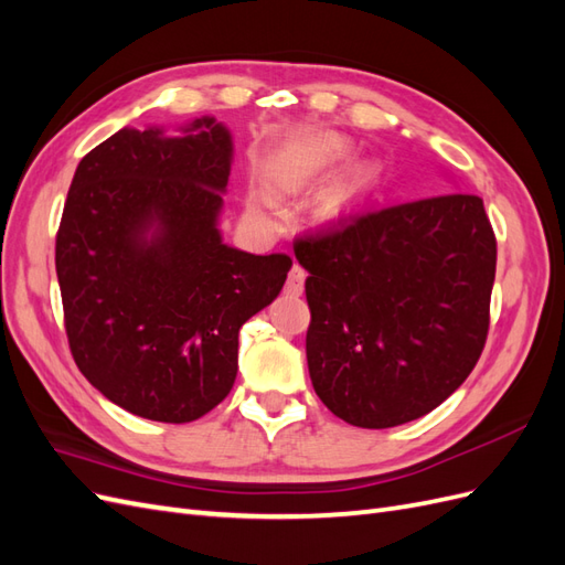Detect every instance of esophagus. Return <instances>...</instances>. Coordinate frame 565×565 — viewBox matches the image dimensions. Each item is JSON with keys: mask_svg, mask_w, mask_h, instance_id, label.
Listing matches in <instances>:
<instances>
[{"mask_svg": "<svg viewBox=\"0 0 565 565\" xmlns=\"http://www.w3.org/2000/svg\"><path fill=\"white\" fill-rule=\"evenodd\" d=\"M303 280H306V270L299 264H295L292 270H289V276H287L285 292L292 295V297H299L303 292Z\"/></svg>", "mask_w": 565, "mask_h": 565, "instance_id": "obj_1", "label": "esophagus"}]
</instances>
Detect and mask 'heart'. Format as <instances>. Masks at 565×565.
<instances>
[{
    "label": "heart",
    "mask_w": 565,
    "mask_h": 565,
    "mask_svg": "<svg viewBox=\"0 0 565 565\" xmlns=\"http://www.w3.org/2000/svg\"><path fill=\"white\" fill-rule=\"evenodd\" d=\"M349 152V146L344 139H339V136H324V139L311 143L306 150H301V156L297 160V167L292 169V174L289 177H301V174H311L318 172L322 167H330L339 160H344ZM252 207H264V198H252L249 200Z\"/></svg>",
    "instance_id": "1"
}]
</instances>
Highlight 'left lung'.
<instances>
[{
	"label": "left lung",
	"mask_w": 565,
	"mask_h": 565,
	"mask_svg": "<svg viewBox=\"0 0 565 565\" xmlns=\"http://www.w3.org/2000/svg\"><path fill=\"white\" fill-rule=\"evenodd\" d=\"M318 398L363 429L431 413L481 358L498 243L483 200L446 193L299 237Z\"/></svg>",
	"instance_id": "obj_1"
}]
</instances>
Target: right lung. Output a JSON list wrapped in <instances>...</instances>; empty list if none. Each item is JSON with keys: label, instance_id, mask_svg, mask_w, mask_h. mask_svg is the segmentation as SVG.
Here are the masks:
<instances>
[{"label": "right lung", "instance_id": "obj_1", "mask_svg": "<svg viewBox=\"0 0 565 565\" xmlns=\"http://www.w3.org/2000/svg\"><path fill=\"white\" fill-rule=\"evenodd\" d=\"M231 131L198 117L169 139L119 129L82 158L56 233L65 334L108 401L152 422L228 396L237 332L280 295L292 259L224 245Z\"/></svg>", "mask_w": 565, "mask_h": 565}]
</instances>
